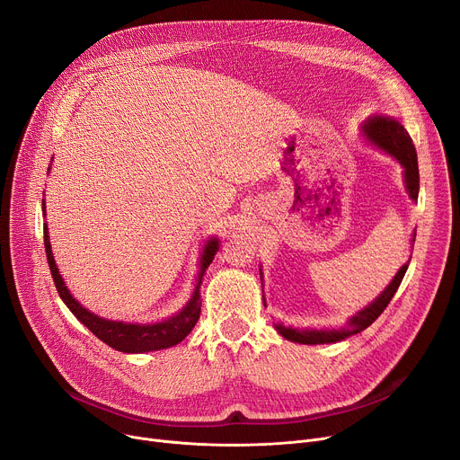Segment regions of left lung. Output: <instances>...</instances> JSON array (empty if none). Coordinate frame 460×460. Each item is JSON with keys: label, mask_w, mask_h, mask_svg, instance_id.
<instances>
[{"label": "left lung", "mask_w": 460, "mask_h": 460, "mask_svg": "<svg viewBox=\"0 0 460 460\" xmlns=\"http://www.w3.org/2000/svg\"><path fill=\"white\" fill-rule=\"evenodd\" d=\"M367 137L376 143L380 149L385 153H390L399 160V164L404 167V181H406V190L410 193V198L418 201V191H420V169H418V155L416 147L412 143V137L404 130V127L394 119L388 117H373L369 119L366 127H364ZM410 262V261H408ZM408 264L401 267V270L395 274L394 281L385 287V291L366 309H361L359 313L349 321L347 328L343 330H295V328H285L281 324H276L278 332L288 341L295 343H304V345H321V343H335L341 341L345 337H350L354 333L364 332L367 326H371L378 317L380 313L388 307L392 302L394 295L397 293V288L406 274Z\"/></svg>", "instance_id": "obj_1"}]
</instances>
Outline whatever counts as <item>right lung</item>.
Returning a JSON list of instances; mask_svg holds the SVG:
<instances>
[{
    "label": "right lung",
    "instance_id": "obj_1",
    "mask_svg": "<svg viewBox=\"0 0 460 460\" xmlns=\"http://www.w3.org/2000/svg\"><path fill=\"white\" fill-rule=\"evenodd\" d=\"M44 248H46V259H48V267H50L54 283L61 300L66 304V307L75 313V317L84 323L101 341L110 345L115 350L120 352H151V350H160L173 347L181 343L184 337L191 332V328L196 326L199 321V313H201V300H199V285L205 270L208 269V264L212 262L216 252H217V240H208V244L205 246L203 257H201V272H199V281L196 291H193L190 302L186 307H182L181 313L173 315L172 319H167L158 324H125V323H115V321H106L102 317L93 315L91 311L82 307L75 298L70 296L68 288L63 283V278L58 272L56 261L52 255L50 248V240H48V231L44 226Z\"/></svg>",
    "mask_w": 460,
    "mask_h": 460
}]
</instances>
